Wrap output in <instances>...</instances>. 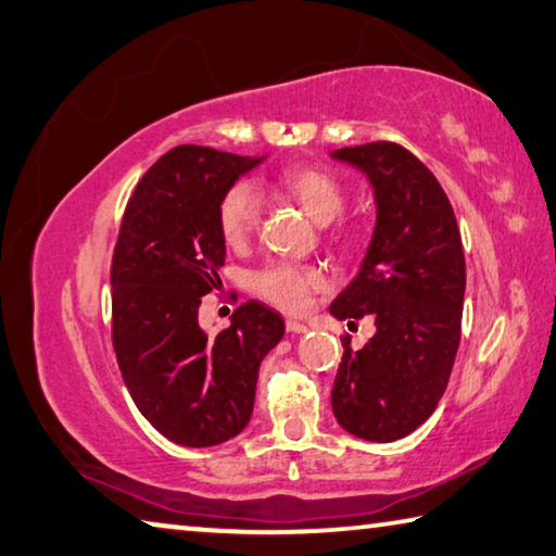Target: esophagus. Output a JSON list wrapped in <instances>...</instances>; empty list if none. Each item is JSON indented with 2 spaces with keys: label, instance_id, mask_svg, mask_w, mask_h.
<instances>
[{
  "label": "esophagus",
  "instance_id": "1",
  "mask_svg": "<svg viewBox=\"0 0 556 556\" xmlns=\"http://www.w3.org/2000/svg\"><path fill=\"white\" fill-rule=\"evenodd\" d=\"M286 329H288L290 334H305L309 327H307V325H303V323H298V319H288V323H286Z\"/></svg>",
  "mask_w": 556,
  "mask_h": 556
}]
</instances>
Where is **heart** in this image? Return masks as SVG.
<instances>
[{
  "label": "heart",
  "instance_id": "1",
  "mask_svg": "<svg viewBox=\"0 0 556 556\" xmlns=\"http://www.w3.org/2000/svg\"><path fill=\"white\" fill-rule=\"evenodd\" d=\"M273 188L295 200L307 212V217L317 224L334 222L344 212L346 192L332 173L315 165H288L276 175ZM219 229L229 247H241L251 239L261 222V194L251 182H233L222 194L219 202ZM352 229H339V241H354ZM327 283L325 273L313 266H295V263H273L256 276V290L268 303L303 313L313 300V293Z\"/></svg>",
  "mask_w": 556,
  "mask_h": 556
}]
</instances>
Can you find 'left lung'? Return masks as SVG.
<instances>
[{
  "label": "left lung",
  "instance_id": "8db88e82",
  "mask_svg": "<svg viewBox=\"0 0 556 556\" xmlns=\"http://www.w3.org/2000/svg\"><path fill=\"white\" fill-rule=\"evenodd\" d=\"M374 188L376 227L356 278L332 313L376 334L344 346L332 410L349 434L395 442L434 413L462 339L466 266L459 227L442 185L422 161L391 141L332 151Z\"/></svg>",
  "mask_w": 556,
  "mask_h": 556
}]
</instances>
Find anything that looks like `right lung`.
<instances>
[{
    "label": "right lung",
    "instance_id": "add662e5",
    "mask_svg": "<svg viewBox=\"0 0 556 556\" xmlns=\"http://www.w3.org/2000/svg\"><path fill=\"white\" fill-rule=\"evenodd\" d=\"M266 155L178 146L126 204L112 258V342L139 413L170 442L214 446L249 425L258 366L286 334L276 309L243 303L210 337L202 295L219 286L227 247L219 202Z\"/></svg>",
    "mask_w": 556,
    "mask_h": 556
}]
</instances>
